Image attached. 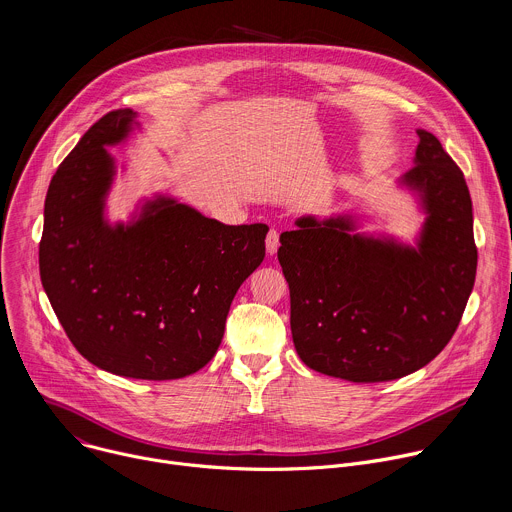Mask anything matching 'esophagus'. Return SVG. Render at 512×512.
<instances>
[{
  "mask_svg": "<svg viewBox=\"0 0 512 512\" xmlns=\"http://www.w3.org/2000/svg\"><path fill=\"white\" fill-rule=\"evenodd\" d=\"M265 247H267V253H269V255H275V253H277V249H279V231H277V229H271V231L267 233Z\"/></svg>",
  "mask_w": 512,
  "mask_h": 512,
  "instance_id": "1",
  "label": "esophagus"
}]
</instances>
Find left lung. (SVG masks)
I'll return each mask as SVG.
<instances>
[{
  "label": "left lung",
  "mask_w": 512,
  "mask_h": 512,
  "mask_svg": "<svg viewBox=\"0 0 512 512\" xmlns=\"http://www.w3.org/2000/svg\"><path fill=\"white\" fill-rule=\"evenodd\" d=\"M403 184L427 212L419 247L352 235L350 218L304 216L279 237L291 336L310 369L352 383L419 371L452 340L476 279L472 198L462 170L419 129Z\"/></svg>",
  "instance_id": "1"
}]
</instances>
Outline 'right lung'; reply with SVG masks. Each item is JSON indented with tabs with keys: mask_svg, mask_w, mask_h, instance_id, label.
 Returning a JSON list of instances; mask_svg holds the SVG:
<instances>
[{
	"mask_svg": "<svg viewBox=\"0 0 512 512\" xmlns=\"http://www.w3.org/2000/svg\"><path fill=\"white\" fill-rule=\"evenodd\" d=\"M135 113L103 115L50 180L40 279L72 342L95 367L170 381L216 354L241 283L265 257L267 225H223L172 198H156L131 225L109 227L105 194L115 145Z\"/></svg>",
	"mask_w": 512,
	"mask_h": 512,
	"instance_id": "right-lung-1",
	"label": "right lung"
}]
</instances>
